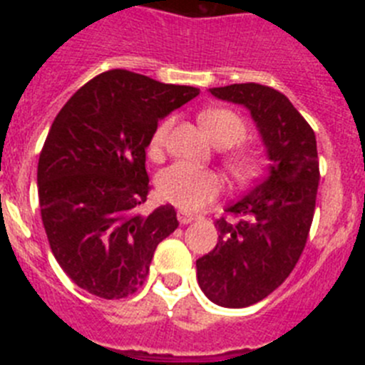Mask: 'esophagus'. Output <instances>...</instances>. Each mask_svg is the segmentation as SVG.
Segmentation results:
<instances>
[{
	"label": "esophagus",
	"instance_id": "1",
	"mask_svg": "<svg viewBox=\"0 0 365 365\" xmlns=\"http://www.w3.org/2000/svg\"><path fill=\"white\" fill-rule=\"evenodd\" d=\"M177 217H179V222H180V225H190V222H192L193 219H195V215L188 214V212L179 210V214H177Z\"/></svg>",
	"mask_w": 365,
	"mask_h": 365
}]
</instances>
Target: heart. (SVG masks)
Masks as SVG:
<instances>
[{
    "instance_id": "b5f03b06",
    "label": "heart",
    "mask_w": 365,
    "mask_h": 365,
    "mask_svg": "<svg viewBox=\"0 0 365 365\" xmlns=\"http://www.w3.org/2000/svg\"><path fill=\"white\" fill-rule=\"evenodd\" d=\"M202 130L208 135L215 146L230 148L240 144L247 135L243 120L230 109H206L199 117ZM172 120H164L157 125L150 140V153L159 155L166 144L168 131ZM228 172L240 180L252 179L259 170L257 155L248 150H237L227 155L225 159ZM159 195L164 201L180 206L185 210H199L206 202L214 201L221 192V179L210 170H199L186 163H175L164 172H160L157 179Z\"/></svg>"
}]
</instances>
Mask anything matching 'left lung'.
<instances>
[{"instance_id":"8db88e82","label":"left lung","mask_w":365,"mask_h":365,"mask_svg":"<svg viewBox=\"0 0 365 365\" xmlns=\"http://www.w3.org/2000/svg\"><path fill=\"white\" fill-rule=\"evenodd\" d=\"M215 98L250 111L269 153V173L215 221L219 241L199 257L201 291L221 307L254 305L292 272L307 243L320 180L316 137L283 93L261 83L212 87Z\"/></svg>"}]
</instances>
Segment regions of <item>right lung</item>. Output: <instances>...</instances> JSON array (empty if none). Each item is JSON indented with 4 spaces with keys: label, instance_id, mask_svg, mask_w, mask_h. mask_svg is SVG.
<instances>
[{
    "label": "right lung",
    "instance_id": "add662e5",
    "mask_svg": "<svg viewBox=\"0 0 365 365\" xmlns=\"http://www.w3.org/2000/svg\"><path fill=\"white\" fill-rule=\"evenodd\" d=\"M199 95L125 69L98 74L54 118L38 160L41 221L58 265L80 289L128 298L177 227L172 205L138 210L150 192L146 148L157 122Z\"/></svg>",
    "mask_w": 365,
    "mask_h": 365
}]
</instances>
